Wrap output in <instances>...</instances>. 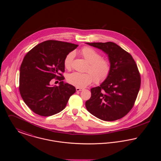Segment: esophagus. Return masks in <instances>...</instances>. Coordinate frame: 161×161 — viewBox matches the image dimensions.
<instances>
[{"mask_svg": "<svg viewBox=\"0 0 161 161\" xmlns=\"http://www.w3.org/2000/svg\"><path fill=\"white\" fill-rule=\"evenodd\" d=\"M83 90V89H81V88H79V87H77V88H76L77 92H80V91H82Z\"/></svg>", "mask_w": 161, "mask_h": 161, "instance_id": "obj_1", "label": "esophagus"}]
</instances>
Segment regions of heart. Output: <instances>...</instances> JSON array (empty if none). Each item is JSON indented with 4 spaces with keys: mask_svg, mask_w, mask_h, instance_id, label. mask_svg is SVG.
I'll list each match as a JSON object with an SVG mask.
<instances>
[{
    "mask_svg": "<svg viewBox=\"0 0 161 161\" xmlns=\"http://www.w3.org/2000/svg\"><path fill=\"white\" fill-rule=\"evenodd\" d=\"M81 54L89 64L87 70L90 73H80L74 72L67 77L68 83L79 88H83L91 84L94 79L96 83L104 81L109 75L111 66L108 60L101 58V54L91 47H84ZM75 57V53L70 52L64 59V64L66 69H70Z\"/></svg>",
    "mask_w": 161,
    "mask_h": 161,
    "instance_id": "1",
    "label": "heart"
}]
</instances>
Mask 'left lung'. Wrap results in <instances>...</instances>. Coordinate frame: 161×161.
Listing matches in <instances>:
<instances>
[{
    "instance_id": "8db88e82",
    "label": "left lung",
    "mask_w": 161,
    "mask_h": 161,
    "mask_svg": "<svg viewBox=\"0 0 161 161\" xmlns=\"http://www.w3.org/2000/svg\"><path fill=\"white\" fill-rule=\"evenodd\" d=\"M107 55L111 69L99 86L91 89L86 101L89 112L101 120L113 121L127 115L134 105L141 85L138 67L133 57L113 42L86 43Z\"/></svg>"
}]
</instances>
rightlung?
<instances>
[{
  "mask_svg": "<svg viewBox=\"0 0 161 161\" xmlns=\"http://www.w3.org/2000/svg\"><path fill=\"white\" fill-rule=\"evenodd\" d=\"M78 45L57 40H47L34 47L25 56L20 68L19 91L25 104L35 114L49 116L62 111L75 87L64 82L66 55ZM56 77L58 86L50 81Z\"/></svg>",
  "mask_w": 161,
  "mask_h": 161,
  "instance_id": "obj_1",
  "label": "right lung"
}]
</instances>
